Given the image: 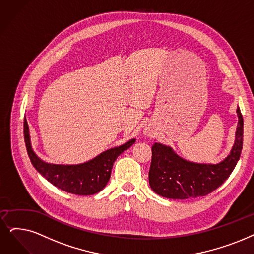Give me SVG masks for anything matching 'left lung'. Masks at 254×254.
I'll return each instance as SVG.
<instances>
[{"label":"left lung","instance_id":"left-lung-1","mask_svg":"<svg viewBox=\"0 0 254 254\" xmlns=\"http://www.w3.org/2000/svg\"><path fill=\"white\" fill-rule=\"evenodd\" d=\"M238 125L229 154L218 164H202L180 157L170 146H152L149 184L157 195L169 199L206 196L218 189L235 170L243 148V117L237 108Z\"/></svg>","mask_w":254,"mask_h":254}]
</instances>
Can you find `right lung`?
<instances>
[{
    "instance_id": "obj_1",
    "label": "right lung",
    "mask_w": 254,
    "mask_h": 254,
    "mask_svg": "<svg viewBox=\"0 0 254 254\" xmlns=\"http://www.w3.org/2000/svg\"><path fill=\"white\" fill-rule=\"evenodd\" d=\"M24 138L30 160L38 173L56 188L81 196L94 195L102 190L110 178L111 169L118 156L135 143V138H131L125 144L110 148L82 164L58 165L46 162L36 155L32 148L26 118Z\"/></svg>"
}]
</instances>
